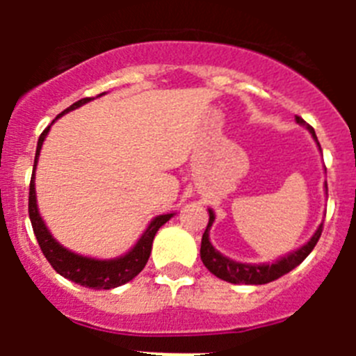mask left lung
I'll return each instance as SVG.
<instances>
[{"label":"left lung","instance_id":"8db88e82","mask_svg":"<svg viewBox=\"0 0 356 356\" xmlns=\"http://www.w3.org/2000/svg\"><path fill=\"white\" fill-rule=\"evenodd\" d=\"M296 121L301 122V124L305 122L301 118H296ZM308 130H310L314 139L317 140L314 128L308 127ZM317 146H319V143H317ZM212 222L213 212L209 210V225H207L205 234H203V238H201V260H203L205 267L212 273V275H216L217 278L225 280V282H229V284L264 285L269 284V282H275L280 276L287 275V273H291L294 267L300 266V264L307 259L308 254H310V251L316 248L317 241H319L321 234H323V225H321L319 228H317L316 234L312 235V238H310L305 246H301L298 251L287 254L284 259L276 260L275 264H260V266H254V264H241L235 262V260H229L228 257H225V254H221L217 250H213V246L209 241V232Z\"/></svg>","mask_w":356,"mask_h":356}]
</instances>
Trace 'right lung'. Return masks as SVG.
Wrapping results in <instances>:
<instances>
[{
	"mask_svg": "<svg viewBox=\"0 0 356 356\" xmlns=\"http://www.w3.org/2000/svg\"><path fill=\"white\" fill-rule=\"evenodd\" d=\"M99 96H102V94H99ZM90 99H94V97H83L80 102L72 103V105L69 106V108H65L60 115H64L69 110L78 108L80 105H85V103L90 102ZM60 115H56V119L60 118ZM49 127L40 134L39 143H37L33 175H31L30 180V196H28V213H30L31 228H33V234H35L37 242H39L40 251H42L44 257L48 259V262L51 264V267L58 273V275H62L64 278L71 280V282H74V284L78 285H83V287L89 289H105V291H108V289H115L119 287V285L127 284V282L134 280L135 276L139 275L144 269V266L147 264V259H149L151 254V244H153L155 234L159 232L160 226L165 225V222L171 219L172 213L155 217V219L151 221V225L146 228V232L143 234V237L139 238V242L134 246V250H131L130 253L124 254V257H119V259L94 260L65 250L64 246H60V244L51 237V234L48 232L44 221L40 219L39 210H37L33 176H35V165L37 159H39L40 147H42V143L44 139H46Z\"/></svg>",
	"mask_w": 356,
	"mask_h": 356,
	"instance_id": "obj_1",
	"label": "right lung"
}]
</instances>
